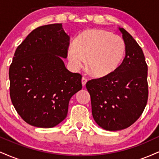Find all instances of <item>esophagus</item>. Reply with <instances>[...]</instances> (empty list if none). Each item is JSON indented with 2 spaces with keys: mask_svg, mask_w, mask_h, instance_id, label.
I'll list each match as a JSON object with an SVG mask.
<instances>
[{
  "mask_svg": "<svg viewBox=\"0 0 159 159\" xmlns=\"http://www.w3.org/2000/svg\"><path fill=\"white\" fill-rule=\"evenodd\" d=\"M87 78H86L83 77L81 78V84H82V86H83V87H84V86L86 85V84H87Z\"/></svg>",
  "mask_w": 159,
  "mask_h": 159,
  "instance_id": "1",
  "label": "esophagus"
}]
</instances>
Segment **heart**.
<instances>
[{"label": "heart", "instance_id": "obj_1", "mask_svg": "<svg viewBox=\"0 0 159 159\" xmlns=\"http://www.w3.org/2000/svg\"><path fill=\"white\" fill-rule=\"evenodd\" d=\"M125 43L117 35L102 29H88L75 39L67 52V57L73 68L78 69L87 59V71L93 77L101 78L114 73L123 62Z\"/></svg>", "mask_w": 159, "mask_h": 159}]
</instances>
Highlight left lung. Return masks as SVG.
<instances>
[{
	"label": "left lung",
	"mask_w": 159,
	"mask_h": 159,
	"mask_svg": "<svg viewBox=\"0 0 159 159\" xmlns=\"http://www.w3.org/2000/svg\"><path fill=\"white\" fill-rule=\"evenodd\" d=\"M119 30L126 47L123 63L114 73L86 84L95 122L107 131L122 130L132 125L148 99V69L143 51L125 29Z\"/></svg>",
	"instance_id": "8db88e82"
}]
</instances>
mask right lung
<instances>
[{
  "mask_svg": "<svg viewBox=\"0 0 159 159\" xmlns=\"http://www.w3.org/2000/svg\"><path fill=\"white\" fill-rule=\"evenodd\" d=\"M69 36L62 24L36 28L16 48L9 70L12 105L27 123L56 126L66 117L81 75L66 68Z\"/></svg>",
  "mask_w": 159,
  "mask_h": 159,
  "instance_id": "right-lung-1",
  "label": "right lung"
}]
</instances>
